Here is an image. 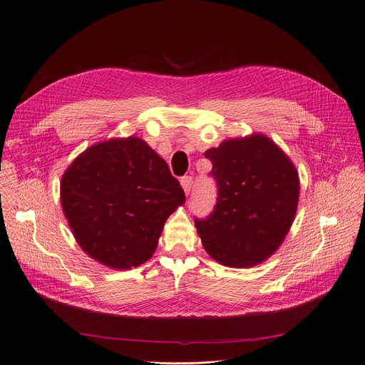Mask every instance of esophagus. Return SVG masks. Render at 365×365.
Returning a JSON list of instances; mask_svg holds the SVG:
<instances>
[{
	"mask_svg": "<svg viewBox=\"0 0 365 365\" xmlns=\"http://www.w3.org/2000/svg\"><path fill=\"white\" fill-rule=\"evenodd\" d=\"M192 183H194V180H192L191 176H183V178L180 179V185H182V187H183V191H185L186 195H189V192H191Z\"/></svg>",
	"mask_w": 365,
	"mask_h": 365,
	"instance_id": "1",
	"label": "esophagus"
}]
</instances>
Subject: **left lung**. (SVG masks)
<instances>
[{"mask_svg": "<svg viewBox=\"0 0 365 365\" xmlns=\"http://www.w3.org/2000/svg\"><path fill=\"white\" fill-rule=\"evenodd\" d=\"M204 156L217 186L213 212L195 217L204 249L227 267L262 262L292 225L299 194L294 164L261 134L227 140Z\"/></svg>", "mask_w": 365, "mask_h": 365, "instance_id": "8db88e82", "label": "left lung"}]
</instances>
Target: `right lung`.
<instances>
[{"label": "right lung", "mask_w": 365, "mask_h": 365, "mask_svg": "<svg viewBox=\"0 0 365 365\" xmlns=\"http://www.w3.org/2000/svg\"><path fill=\"white\" fill-rule=\"evenodd\" d=\"M185 198L167 163L137 137L91 146L61 180L62 210L77 243L118 270L152 257L167 217Z\"/></svg>", "instance_id": "add662e5"}]
</instances>
